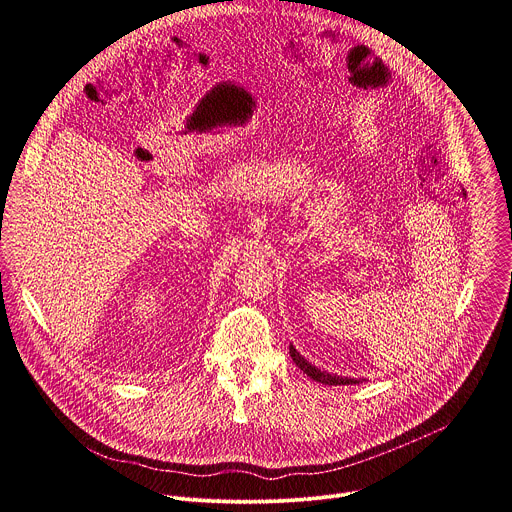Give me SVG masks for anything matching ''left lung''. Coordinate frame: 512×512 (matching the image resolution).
Returning a JSON list of instances; mask_svg holds the SVG:
<instances>
[{
  "mask_svg": "<svg viewBox=\"0 0 512 512\" xmlns=\"http://www.w3.org/2000/svg\"><path fill=\"white\" fill-rule=\"evenodd\" d=\"M289 356L294 358V362L298 364V367H300L310 379H314V381H318V383H322V385H358V383H360L358 379L338 377V375H330V373H326V371L316 369L314 364H310V362L296 350L294 344H289Z\"/></svg>",
  "mask_w": 512,
  "mask_h": 512,
  "instance_id": "obj_1",
  "label": "left lung"
}]
</instances>
